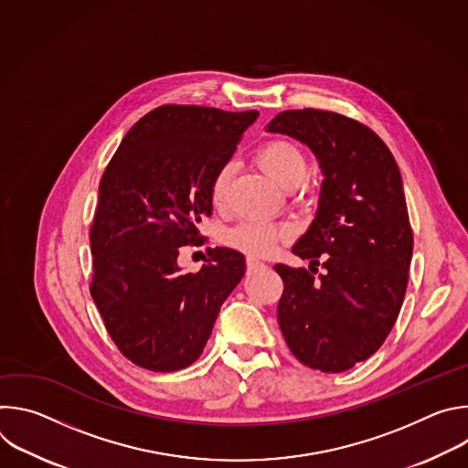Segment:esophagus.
Listing matches in <instances>:
<instances>
[{
  "label": "esophagus",
  "mask_w": 468,
  "mask_h": 468,
  "mask_svg": "<svg viewBox=\"0 0 468 468\" xmlns=\"http://www.w3.org/2000/svg\"><path fill=\"white\" fill-rule=\"evenodd\" d=\"M246 264H248V271H257V269H261L262 266V262L259 261V259H253V257H248V261H246Z\"/></svg>",
  "instance_id": "1"
}]
</instances>
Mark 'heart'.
I'll use <instances>...</instances> for the list:
<instances>
[{"instance_id": "heart-1", "label": "heart", "mask_w": 468, "mask_h": 468, "mask_svg": "<svg viewBox=\"0 0 468 468\" xmlns=\"http://www.w3.org/2000/svg\"><path fill=\"white\" fill-rule=\"evenodd\" d=\"M257 163L266 176L274 179L283 188L289 185H298L307 172V159L303 152L296 144L283 139H274L262 144L257 152ZM231 172L233 166L226 163L218 168L211 181L209 197L215 207L224 204ZM287 235L289 229L282 224H272L266 220H246L226 233V244L242 253L264 257L269 255L276 248V244L283 240Z\"/></svg>"}]
</instances>
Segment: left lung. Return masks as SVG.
Wrapping results in <instances>:
<instances>
[{
	"instance_id": "8db88e82",
	"label": "left lung",
	"mask_w": 468,
	"mask_h": 468,
	"mask_svg": "<svg viewBox=\"0 0 468 468\" xmlns=\"http://www.w3.org/2000/svg\"><path fill=\"white\" fill-rule=\"evenodd\" d=\"M269 133L307 146L322 185L316 215L292 253L324 275L276 264L285 291L278 305L283 337L309 368L345 372L387 339L408 289L413 257L404 183L385 143L367 125L337 112H280Z\"/></svg>"
}]
</instances>
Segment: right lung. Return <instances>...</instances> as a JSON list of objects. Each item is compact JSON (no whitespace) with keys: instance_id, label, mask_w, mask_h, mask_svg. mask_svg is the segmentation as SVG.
<instances>
[{"instance_id":"add662e5","label":"right lung","mask_w":468,"mask_h":468,"mask_svg":"<svg viewBox=\"0 0 468 468\" xmlns=\"http://www.w3.org/2000/svg\"><path fill=\"white\" fill-rule=\"evenodd\" d=\"M257 111L163 105L129 129L103 172L90 229V294L111 339L154 372L202 356L222 303L246 272L244 255L215 248L183 272L179 248L199 242L211 217V181L235 154Z\"/></svg>"}]
</instances>
